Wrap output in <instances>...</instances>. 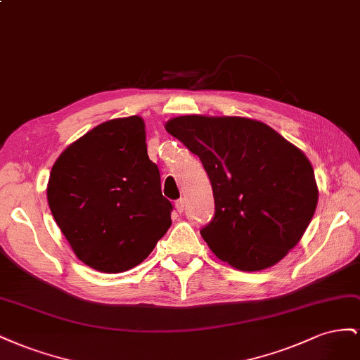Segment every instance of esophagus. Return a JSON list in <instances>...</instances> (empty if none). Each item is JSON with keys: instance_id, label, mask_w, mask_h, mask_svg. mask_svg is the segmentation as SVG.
Instances as JSON below:
<instances>
[{"instance_id": "1", "label": "esophagus", "mask_w": 360, "mask_h": 360, "mask_svg": "<svg viewBox=\"0 0 360 360\" xmlns=\"http://www.w3.org/2000/svg\"><path fill=\"white\" fill-rule=\"evenodd\" d=\"M174 208H176V211H178L179 214L184 212V210H186V200H184V199L176 200V203H174Z\"/></svg>"}]
</instances>
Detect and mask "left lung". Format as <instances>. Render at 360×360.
<instances>
[{
	"instance_id": "obj_1",
	"label": "left lung",
	"mask_w": 360,
	"mask_h": 360,
	"mask_svg": "<svg viewBox=\"0 0 360 360\" xmlns=\"http://www.w3.org/2000/svg\"><path fill=\"white\" fill-rule=\"evenodd\" d=\"M166 129L199 157L211 181L215 212L200 235L215 256L243 271L285 258L318 202L304 153L265 123L244 117L181 116Z\"/></svg>"
}]
</instances>
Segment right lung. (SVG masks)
Segmentation results:
<instances>
[{
  "mask_svg": "<svg viewBox=\"0 0 360 360\" xmlns=\"http://www.w3.org/2000/svg\"><path fill=\"white\" fill-rule=\"evenodd\" d=\"M46 193L78 259L102 273L145 261L172 224L173 205L161 193L139 116L104 122L72 143L53 166Z\"/></svg>",
  "mask_w": 360,
  "mask_h": 360,
  "instance_id": "obj_1",
  "label": "right lung"
}]
</instances>
